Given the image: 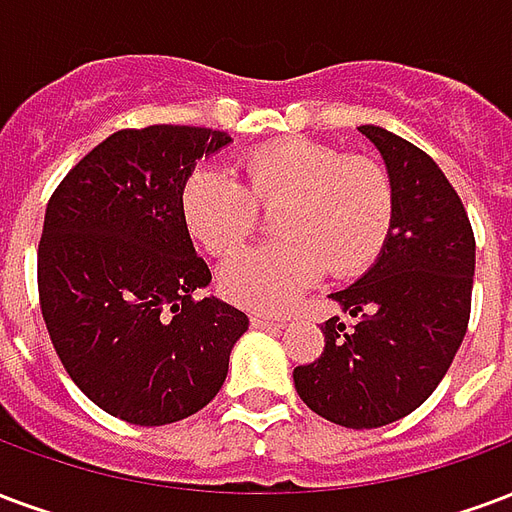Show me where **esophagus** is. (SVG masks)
<instances>
[{"mask_svg":"<svg viewBox=\"0 0 512 512\" xmlns=\"http://www.w3.org/2000/svg\"><path fill=\"white\" fill-rule=\"evenodd\" d=\"M252 328H263V331H279V328H285V320L266 317V314H252Z\"/></svg>","mask_w":512,"mask_h":512,"instance_id":"1","label":"esophagus"}]
</instances>
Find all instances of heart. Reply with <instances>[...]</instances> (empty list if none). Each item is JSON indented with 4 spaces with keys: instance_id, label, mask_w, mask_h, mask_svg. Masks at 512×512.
<instances>
[{
    "instance_id": "b5f03b06",
    "label": "heart",
    "mask_w": 512,
    "mask_h": 512,
    "mask_svg": "<svg viewBox=\"0 0 512 512\" xmlns=\"http://www.w3.org/2000/svg\"><path fill=\"white\" fill-rule=\"evenodd\" d=\"M241 173L244 184L225 170H192L179 195L189 236L217 257L255 233L260 208H279V238L246 249L219 271L227 301L279 312L323 271L350 279L380 260L396 217L385 165L320 140L285 138L246 151Z\"/></svg>"
}]
</instances>
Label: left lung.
<instances>
[{
  "instance_id": "obj_1",
  "label": "left lung",
  "mask_w": 512,
  "mask_h": 512,
  "mask_svg": "<svg viewBox=\"0 0 512 512\" xmlns=\"http://www.w3.org/2000/svg\"><path fill=\"white\" fill-rule=\"evenodd\" d=\"M396 187L380 260L331 293L344 317L323 323L325 350L295 366V391L344 429H380L418 410L448 374L472 309L475 233L467 208L426 151L363 124Z\"/></svg>"
}]
</instances>
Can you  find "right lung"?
<instances>
[{
	"label": "right lung",
	"mask_w": 512,
	"mask_h": 512,
	"mask_svg": "<svg viewBox=\"0 0 512 512\" xmlns=\"http://www.w3.org/2000/svg\"><path fill=\"white\" fill-rule=\"evenodd\" d=\"M225 132L181 124L119 130L48 200L37 290L59 361L89 399L135 426L189 418L214 399L249 328L219 298L181 219L179 195Z\"/></svg>",
	"instance_id": "obj_1"
}]
</instances>
